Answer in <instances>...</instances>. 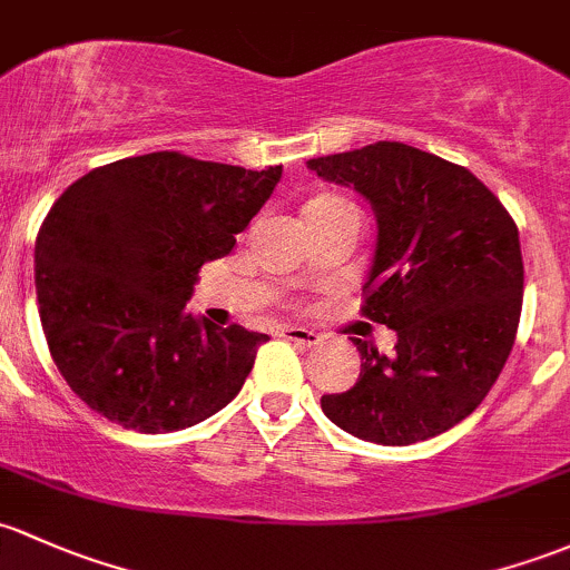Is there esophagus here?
<instances>
[{
    "mask_svg": "<svg viewBox=\"0 0 570 570\" xmlns=\"http://www.w3.org/2000/svg\"><path fill=\"white\" fill-rule=\"evenodd\" d=\"M281 335H284L286 341H295V344H303V346L320 344V335H316L314 331H305V327H297V325L281 327Z\"/></svg>",
    "mask_w": 570,
    "mask_h": 570,
    "instance_id": "obj_1",
    "label": "esophagus"
}]
</instances>
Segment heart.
<instances>
[{"mask_svg":"<svg viewBox=\"0 0 570 570\" xmlns=\"http://www.w3.org/2000/svg\"><path fill=\"white\" fill-rule=\"evenodd\" d=\"M327 205H346L344 199H335V196H322V199H314L308 207H327Z\"/></svg>","mask_w":570,"mask_h":570,"instance_id":"obj_1","label":"heart"}]
</instances>
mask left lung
Returning a JSON list of instances; mask_svg holds the SVG:
<instances>
[{
	"label": "left lung",
	"instance_id": "8db88e82",
	"mask_svg": "<svg viewBox=\"0 0 570 570\" xmlns=\"http://www.w3.org/2000/svg\"><path fill=\"white\" fill-rule=\"evenodd\" d=\"M305 166L374 209L363 314L395 331L391 355L352 338L361 376L346 393L322 395V412L376 445L453 429L487 399L517 338L524 292L517 224L464 166L399 141Z\"/></svg>",
	"mask_w": 570,
	"mask_h": 570
}]
</instances>
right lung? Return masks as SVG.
Listing matches in <instances>:
<instances>
[{"instance_id":"obj_1","label":"right lung","mask_w":570,"mask_h":570,"mask_svg":"<svg viewBox=\"0 0 570 570\" xmlns=\"http://www.w3.org/2000/svg\"><path fill=\"white\" fill-rule=\"evenodd\" d=\"M281 175L149 153L92 169L59 196L35 243V289L53 363L83 404L158 434L235 399L267 335L218 327L185 303Z\"/></svg>"}]
</instances>
